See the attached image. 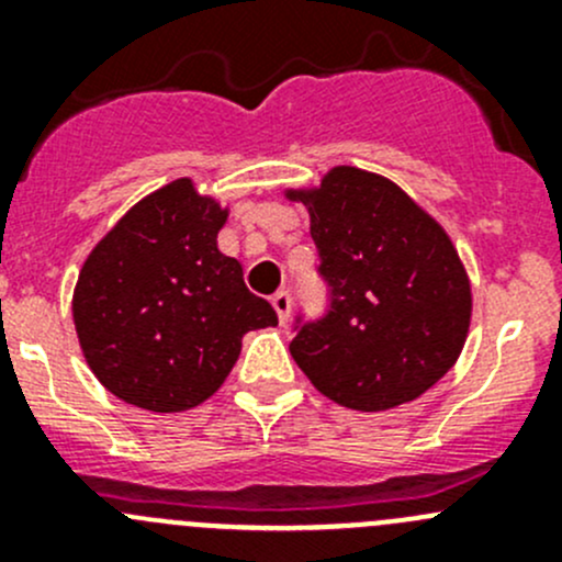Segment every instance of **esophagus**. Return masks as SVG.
<instances>
[{
    "mask_svg": "<svg viewBox=\"0 0 562 562\" xmlns=\"http://www.w3.org/2000/svg\"><path fill=\"white\" fill-rule=\"evenodd\" d=\"M271 307L277 310V317H280V323L285 326L288 317H291V296H288L285 291L274 293V296H271Z\"/></svg>",
    "mask_w": 562,
    "mask_h": 562,
    "instance_id": "esophagus-1",
    "label": "esophagus"
}]
</instances>
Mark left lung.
Returning <instances> with one entry per match:
<instances>
[{
  "label": "left lung",
  "mask_w": 562,
  "mask_h": 562,
  "mask_svg": "<svg viewBox=\"0 0 562 562\" xmlns=\"http://www.w3.org/2000/svg\"><path fill=\"white\" fill-rule=\"evenodd\" d=\"M310 212L331 310L293 337L291 356L323 396L361 413L413 402L457 364L473 291L443 225L396 181L334 166L285 187Z\"/></svg>",
  "instance_id": "obj_1"
}]
</instances>
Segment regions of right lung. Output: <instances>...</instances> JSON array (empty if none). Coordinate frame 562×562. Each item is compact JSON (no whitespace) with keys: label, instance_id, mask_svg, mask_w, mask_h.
<instances>
[{"label":"right lung","instance_id":"right-lung-1","mask_svg":"<svg viewBox=\"0 0 562 562\" xmlns=\"http://www.w3.org/2000/svg\"><path fill=\"white\" fill-rule=\"evenodd\" d=\"M228 206L190 176L140 198L78 271L72 323L89 370L127 405L181 413L225 383L252 328L277 326L220 252Z\"/></svg>","mask_w":562,"mask_h":562}]
</instances>
